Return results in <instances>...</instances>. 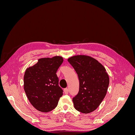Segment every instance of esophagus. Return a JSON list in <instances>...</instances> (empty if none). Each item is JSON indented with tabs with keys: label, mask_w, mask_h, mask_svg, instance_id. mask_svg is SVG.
Listing matches in <instances>:
<instances>
[{
	"label": "esophagus",
	"mask_w": 135,
	"mask_h": 135,
	"mask_svg": "<svg viewBox=\"0 0 135 135\" xmlns=\"http://www.w3.org/2000/svg\"><path fill=\"white\" fill-rule=\"evenodd\" d=\"M64 91V93L66 94V95H67V94H68V93H69V89H68V88H65Z\"/></svg>",
	"instance_id": "34e87169"
}]
</instances>
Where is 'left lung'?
<instances>
[{
  "instance_id": "obj_1",
  "label": "left lung",
  "mask_w": 135,
  "mask_h": 135,
  "mask_svg": "<svg viewBox=\"0 0 135 135\" xmlns=\"http://www.w3.org/2000/svg\"><path fill=\"white\" fill-rule=\"evenodd\" d=\"M79 80V92L73 99L75 109L84 114L95 110L107 95L109 75L99 61L86 55H76L68 59Z\"/></svg>"
}]
</instances>
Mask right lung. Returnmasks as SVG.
Wrapping results in <instances>:
<instances>
[{
  "label": "right lung",
  "mask_w": 135,
  "mask_h": 135,
  "mask_svg": "<svg viewBox=\"0 0 135 135\" xmlns=\"http://www.w3.org/2000/svg\"><path fill=\"white\" fill-rule=\"evenodd\" d=\"M63 61V57L58 56L42 58L26 69L23 77L24 90L31 104L38 111L51 112L63 95L56 74Z\"/></svg>",
  "instance_id": "1"
}]
</instances>
